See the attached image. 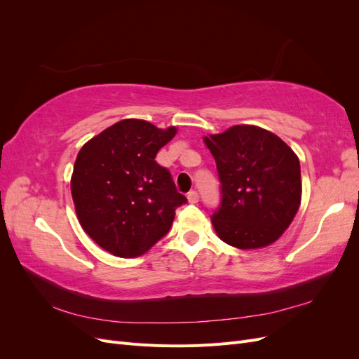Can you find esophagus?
<instances>
[{"mask_svg": "<svg viewBox=\"0 0 359 359\" xmlns=\"http://www.w3.org/2000/svg\"><path fill=\"white\" fill-rule=\"evenodd\" d=\"M187 199H189L190 203H198V202H199V194H198V191H190V193L187 194Z\"/></svg>", "mask_w": 359, "mask_h": 359, "instance_id": "34e87169", "label": "esophagus"}]
</instances>
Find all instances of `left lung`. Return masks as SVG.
Wrapping results in <instances>:
<instances>
[{
  "label": "left lung",
  "instance_id": "1",
  "mask_svg": "<svg viewBox=\"0 0 359 359\" xmlns=\"http://www.w3.org/2000/svg\"><path fill=\"white\" fill-rule=\"evenodd\" d=\"M222 182V206L211 217L217 236L241 250L276 243L299 210V158L269 130L232 126L203 136Z\"/></svg>",
  "mask_w": 359,
  "mask_h": 359
}]
</instances>
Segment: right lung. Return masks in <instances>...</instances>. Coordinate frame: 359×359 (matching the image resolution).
<instances>
[{"label": "right lung", "mask_w": 359, "mask_h": 359, "mask_svg": "<svg viewBox=\"0 0 359 359\" xmlns=\"http://www.w3.org/2000/svg\"><path fill=\"white\" fill-rule=\"evenodd\" d=\"M177 127L158 128L127 118L104 128L76 157L70 180L76 217L85 233L119 257L147 253L170 229L175 210L187 199L177 193L160 148Z\"/></svg>", "instance_id": "1"}]
</instances>
